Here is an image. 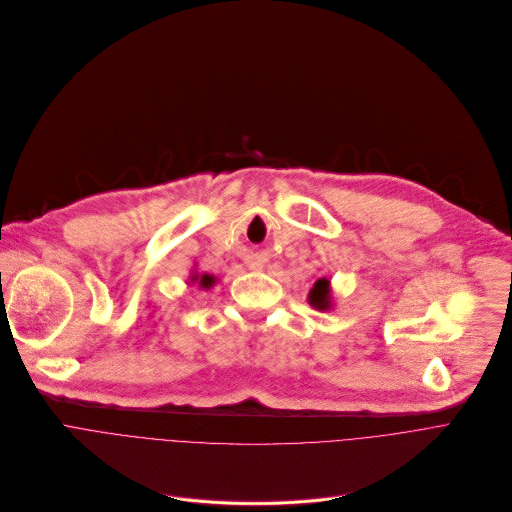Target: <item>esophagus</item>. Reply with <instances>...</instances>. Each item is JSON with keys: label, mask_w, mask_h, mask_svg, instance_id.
<instances>
[{"label": "esophagus", "mask_w": 512, "mask_h": 512, "mask_svg": "<svg viewBox=\"0 0 512 512\" xmlns=\"http://www.w3.org/2000/svg\"><path fill=\"white\" fill-rule=\"evenodd\" d=\"M251 267H253V269H255V267H257V265H251Z\"/></svg>", "instance_id": "34e87169"}]
</instances>
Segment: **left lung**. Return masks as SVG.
Returning <instances> with one entry per match:
<instances>
[{"label":"left lung","mask_w":512,"mask_h":512,"mask_svg":"<svg viewBox=\"0 0 512 512\" xmlns=\"http://www.w3.org/2000/svg\"><path fill=\"white\" fill-rule=\"evenodd\" d=\"M309 304L313 306V309H317V311H331L333 306H335V302H333V294H331V282L327 280V278H321V280H317L315 284H313V288H311V292H309Z\"/></svg>","instance_id":"obj_1"}]
</instances>
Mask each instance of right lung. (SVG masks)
<instances>
[{"instance_id":"right-lung-1","label":"right lung","mask_w":512,"mask_h":512,"mask_svg":"<svg viewBox=\"0 0 512 512\" xmlns=\"http://www.w3.org/2000/svg\"><path fill=\"white\" fill-rule=\"evenodd\" d=\"M216 282H218V278L216 276H212V274H199V271L193 267L191 269V274L187 276V286H193V284H197L199 288H203V290H210V288H214L216 286Z\"/></svg>"}]
</instances>
